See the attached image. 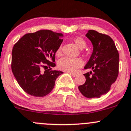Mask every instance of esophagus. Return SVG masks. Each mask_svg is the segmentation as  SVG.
<instances>
[{"label":"esophagus","instance_id":"34e87169","mask_svg":"<svg viewBox=\"0 0 131 131\" xmlns=\"http://www.w3.org/2000/svg\"><path fill=\"white\" fill-rule=\"evenodd\" d=\"M70 74L71 75H72V76H73V77H76L77 75V73H70Z\"/></svg>","mask_w":131,"mask_h":131}]
</instances>
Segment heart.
<instances>
[{"mask_svg":"<svg viewBox=\"0 0 131 131\" xmlns=\"http://www.w3.org/2000/svg\"><path fill=\"white\" fill-rule=\"evenodd\" d=\"M73 42L78 48L82 49L86 46V42L81 37H75L73 39ZM61 48L58 49L56 51V55L59 56L61 54ZM83 63L82 61L79 58H72L64 57L59 59L58 62V67L59 70L64 72L73 73L80 67H82Z\"/></svg>","mask_w":131,"mask_h":131,"instance_id":"b5f03b06","label":"heart"}]
</instances>
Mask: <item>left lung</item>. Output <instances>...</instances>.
<instances>
[{"label":"left lung","mask_w":131,"mask_h":131,"mask_svg":"<svg viewBox=\"0 0 131 131\" xmlns=\"http://www.w3.org/2000/svg\"><path fill=\"white\" fill-rule=\"evenodd\" d=\"M85 36L92 42L93 51L84 68L92 71L84 74L86 81L79 85V89L88 98H98L106 94L117 80L119 54L108 35L90 30Z\"/></svg>","instance_id":"1"}]
</instances>
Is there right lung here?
Here are the masks:
<instances>
[{"label":"right lung","mask_w":131,"mask_h":131,"mask_svg":"<svg viewBox=\"0 0 131 131\" xmlns=\"http://www.w3.org/2000/svg\"><path fill=\"white\" fill-rule=\"evenodd\" d=\"M61 37L62 34L42 30L25 34L14 44L12 72L21 88L28 94L35 97L47 95L53 89L58 76L63 73L51 69L56 66L55 54L63 42Z\"/></svg>","instance_id":"1"}]
</instances>
